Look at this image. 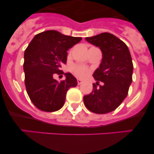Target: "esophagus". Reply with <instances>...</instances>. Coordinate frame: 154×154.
I'll return each instance as SVG.
<instances>
[{
  "label": "esophagus",
  "instance_id": "obj_1",
  "mask_svg": "<svg viewBox=\"0 0 154 154\" xmlns=\"http://www.w3.org/2000/svg\"><path fill=\"white\" fill-rule=\"evenodd\" d=\"M77 82H78V85H81L82 83V81L81 79H77Z\"/></svg>",
  "mask_w": 154,
  "mask_h": 154
}]
</instances>
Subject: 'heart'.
I'll list each match as a JSON object with an SVG mask.
<instances>
[{"label":"heart","mask_w":154,"mask_h":154,"mask_svg":"<svg viewBox=\"0 0 154 154\" xmlns=\"http://www.w3.org/2000/svg\"><path fill=\"white\" fill-rule=\"evenodd\" d=\"M69 70L78 78H84L89 73L88 69L84 66L72 65L69 66Z\"/></svg>","instance_id":"1"}]
</instances>
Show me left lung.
Segmentation results:
<instances>
[{"mask_svg":"<svg viewBox=\"0 0 154 154\" xmlns=\"http://www.w3.org/2000/svg\"><path fill=\"white\" fill-rule=\"evenodd\" d=\"M85 40L100 48L103 59L93 74L97 82L93 84L91 93L84 96V103L94 113L110 112L126 97L132 82L133 63L129 50L122 40L109 32L87 37Z\"/></svg>","mask_w":154,"mask_h":154,"instance_id":"left-lung-1","label":"left lung"}]
</instances>
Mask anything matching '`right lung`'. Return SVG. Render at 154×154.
I'll return each mask as SVG.
<instances>
[{
  "label": "right lung",
  "instance_id": "right-lung-1",
  "mask_svg": "<svg viewBox=\"0 0 154 154\" xmlns=\"http://www.w3.org/2000/svg\"><path fill=\"white\" fill-rule=\"evenodd\" d=\"M82 39L49 30L36 35L28 45L23 63L25 85L31 101L40 110L54 112L60 109L67 91L77 85L71 73H66V79L60 82L53 76L64 74L60 68L66 63L67 51Z\"/></svg>",
  "mask_w": 154,
  "mask_h": 154
}]
</instances>
